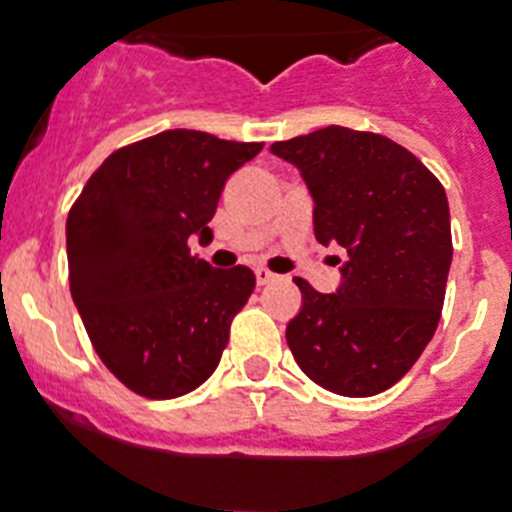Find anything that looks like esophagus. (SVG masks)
<instances>
[{
  "label": "esophagus",
  "instance_id": "obj_1",
  "mask_svg": "<svg viewBox=\"0 0 512 512\" xmlns=\"http://www.w3.org/2000/svg\"><path fill=\"white\" fill-rule=\"evenodd\" d=\"M255 278H257V283H260V286H265V283H273L276 281V273H270L268 268H257L255 270Z\"/></svg>",
  "mask_w": 512,
  "mask_h": 512
}]
</instances>
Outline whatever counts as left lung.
Listing matches in <instances>:
<instances>
[{"instance_id": "8db88e82", "label": "left lung", "mask_w": 512, "mask_h": 512, "mask_svg": "<svg viewBox=\"0 0 512 512\" xmlns=\"http://www.w3.org/2000/svg\"><path fill=\"white\" fill-rule=\"evenodd\" d=\"M312 197L317 242L346 249L341 283L320 294L296 278L302 309L286 341L304 375L367 398L401 380L440 322L453 239L442 184L398 143L325 127L270 145Z\"/></svg>"}]
</instances>
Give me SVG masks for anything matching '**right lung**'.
Segmentation results:
<instances>
[{"label":"right lung","mask_w":512,"mask_h":512,"mask_svg":"<svg viewBox=\"0 0 512 512\" xmlns=\"http://www.w3.org/2000/svg\"><path fill=\"white\" fill-rule=\"evenodd\" d=\"M263 150L166 130L111 153L67 216L70 291L111 375L145 398H179L216 372L231 320L255 289L244 265L190 255L229 176Z\"/></svg>","instance_id":"add662e5"}]
</instances>
